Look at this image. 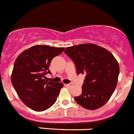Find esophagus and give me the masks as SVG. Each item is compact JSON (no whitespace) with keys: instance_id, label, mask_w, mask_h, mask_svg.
I'll use <instances>...</instances> for the list:
<instances>
[{"instance_id":"34e87169","label":"esophagus","mask_w":134,"mask_h":134,"mask_svg":"<svg viewBox=\"0 0 134 134\" xmlns=\"http://www.w3.org/2000/svg\"><path fill=\"white\" fill-rule=\"evenodd\" d=\"M66 86H72V84H71V83H69V84H65Z\"/></svg>"}]
</instances>
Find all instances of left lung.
<instances>
[{"mask_svg":"<svg viewBox=\"0 0 134 134\" xmlns=\"http://www.w3.org/2000/svg\"><path fill=\"white\" fill-rule=\"evenodd\" d=\"M64 52L73 61L78 75L85 74L80 96L75 102L95 110L104 105L113 93L119 78V65L112 54L93 44L66 48Z\"/></svg>","mask_w":134,"mask_h":134,"instance_id":"obj_1","label":"left lung"}]
</instances>
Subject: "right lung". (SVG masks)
<instances>
[{
	"label": "right lung",
	"instance_id": "right-lung-1",
	"mask_svg": "<svg viewBox=\"0 0 134 134\" xmlns=\"http://www.w3.org/2000/svg\"><path fill=\"white\" fill-rule=\"evenodd\" d=\"M64 49L36 45L21 53L15 59L12 83L22 102L31 109L45 111L56 102L63 84L46 80L45 75L51 74L48 69L52 60Z\"/></svg>",
	"mask_w": 134,
	"mask_h": 134
}]
</instances>
